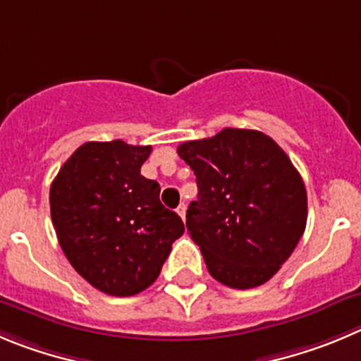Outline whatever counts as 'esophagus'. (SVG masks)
Wrapping results in <instances>:
<instances>
[{"label":"esophagus","mask_w":361,"mask_h":361,"mask_svg":"<svg viewBox=\"0 0 361 361\" xmlns=\"http://www.w3.org/2000/svg\"><path fill=\"white\" fill-rule=\"evenodd\" d=\"M176 212H178V215H180V217L183 219V221H185V215H187V204H185V203H181L180 207L176 208Z\"/></svg>","instance_id":"esophagus-1"}]
</instances>
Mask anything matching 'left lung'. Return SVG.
<instances>
[{
  "label": "left lung",
  "instance_id": "obj_1",
  "mask_svg": "<svg viewBox=\"0 0 361 361\" xmlns=\"http://www.w3.org/2000/svg\"><path fill=\"white\" fill-rule=\"evenodd\" d=\"M178 154L196 174L187 230L208 272L238 290L264 285L306 228L308 197L290 158L269 135L240 128L188 140Z\"/></svg>",
  "mask_w": 361,
  "mask_h": 361
}]
</instances>
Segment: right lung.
<instances>
[{
  "label": "right lung",
  "instance_id": "add662e5",
  "mask_svg": "<svg viewBox=\"0 0 361 361\" xmlns=\"http://www.w3.org/2000/svg\"><path fill=\"white\" fill-rule=\"evenodd\" d=\"M151 146L85 142L49 188L51 221L63 255L83 279L117 298L147 288L171 245L180 215L160 203V185L140 174Z\"/></svg>",
  "mask_w": 361,
  "mask_h": 361
}]
</instances>
